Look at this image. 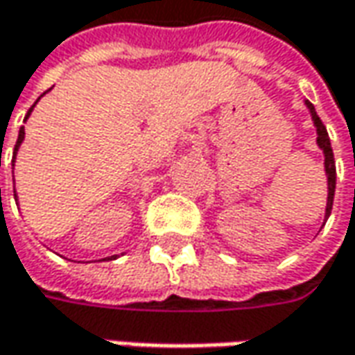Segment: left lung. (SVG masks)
<instances>
[{
    "label": "left lung",
    "mask_w": 355,
    "mask_h": 355,
    "mask_svg": "<svg viewBox=\"0 0 355 355\" xmlns=\"http://www.w3.org/2000/svg\"><path fill=\"white\" fill-rule=\"evenodd\" d=\"M308 110L312 114V120H314V126H316V142L320 146V150L324 152V168H326V175H328V203H326V219L328 215L332 213V203H334V191H336V162H334V152H332V146H330V138H328V132H326V126L322 124V120L316 114L314 106L310 101H306Z\"/></svg>",
    "instance_id": "left-lung-1"
}]
</instances>
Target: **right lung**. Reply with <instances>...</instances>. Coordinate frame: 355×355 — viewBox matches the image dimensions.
Here are the masks:
<instances>
[{
  "label": "right lung",
  "mask_w": 355,
  "mask_h": 355,
  "mask_svg": "<svg viewBox=\"0 0 355 355\" xmlns=\"http://www.w3.org/2000/svg\"><path fill=\"white\" fill-rule=\"evenodd\" d=\"M33 106H35V104H33ZM33 106L29 108V112H27V116H25V118H29V114H31V110H33ZM23 138H25V130H23V126H21L19 136H17V144H15V150H13V162H15V154H17V150H19V144L23 142ZM112 259H116V257H110V261H112Z\"/></svg>",
  "instance_id": "right-lung-1"
}]
</instances>
